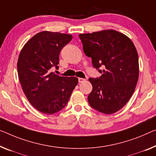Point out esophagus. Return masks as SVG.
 Instances as JSON below:
<instances>
[{
  "label": "esophagus",
  "instance_id": "34e87169",
  "mask_svg": "<svg viewBox=\"0 0 156 156\" xmlns=\"http://www.w3.org/2000/svg\"><path fill=\"white\" fill-rule=\"evenodd\" d=\"M85 80V78H78V82L79 83H83Z\"/></svg>",
  "mask_w": 156,
  "mask_h": 156
}]
</instances>
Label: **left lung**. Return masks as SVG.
I'll list each match as a JSON object with an SVG mask.
<instances>
[{
  "label": "left lung",
  "instance_id": "1",
  "mask_svg": "<svg viewBox=\"0 0 156 156\" xmlns=\"http://www.w3.org/2000/svg\"><path fill=\"white\" fill-rule=\"evenodd\" d=\"M79 38L92 66L101 73L89 78L90 106L105 114L117 112L129 100L138 81V54L133 43L114 30L80 34Z\"/></svg>",
  "mask_w": 156,
  "mask_h": 156
}]
</instances>
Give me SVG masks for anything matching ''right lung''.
Segmentation results:
<instances>
[{
	"label": "right lung",
	"instance_id": "add662e5",
	"mask_svg": "<svg viewBox=\"0 0 156 156\" xmlns=\"http://www.w3.org/2000/svg\"><path fill=\"white\" fill-rule=\"evenodd\" d=\"M72 36L42 31L25 44L19 56V80L29 101L45 114L59 112L66 106L78 84L76 77H64L51 72L59 68V53Z\"/></svg>",
	"mask_w": 156,
	"mask_h": 156
}]
</instances>
